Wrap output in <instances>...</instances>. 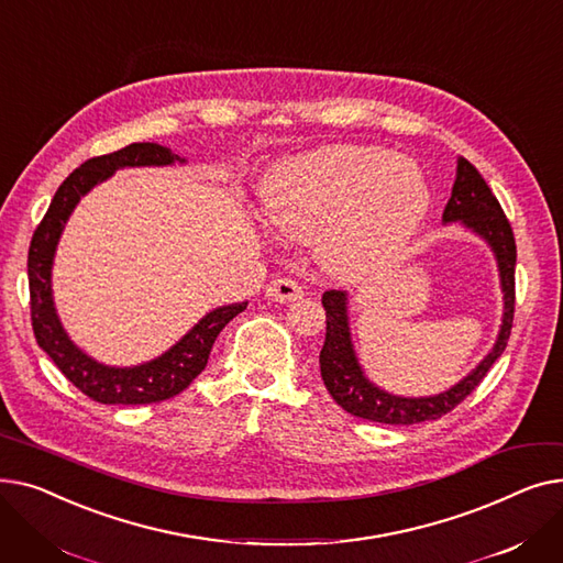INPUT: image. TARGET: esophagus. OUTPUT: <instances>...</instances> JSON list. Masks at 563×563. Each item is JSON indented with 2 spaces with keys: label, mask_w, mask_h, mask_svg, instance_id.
<instances>
[{
  "label": "esophagus",
  "mask_w": 563,
  "mask_h": 563,
  "mask_svg": "<svg viewBox=\"0 0 563 563\" xmlns=\"http://www.w3.org/2000/svg\"><path fill=\"white\" fill-rule=\"evenodd\" d=\"M301 294H303V287L297 280L285 278V276L274 278L269 285H266V297H272L274 301H280V303L297 301Z\"/></svg>",
  "instance_id": "1"
}]
</instances>
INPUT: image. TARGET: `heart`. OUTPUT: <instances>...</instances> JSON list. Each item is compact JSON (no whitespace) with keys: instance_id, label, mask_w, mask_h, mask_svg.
<instances>
[{"instance_id":"obj_1","label":"heart","mask_w":563,"mask_h":563,"mask_svg":"<svg viewBox=\"0 0 563 563\" xmlns=\"http://www.w3.org/2000/svg\"><path fill=\"white\" fill-rule=\"evenodd\" d=\"M264 210L297 240H321L340 274H361L393 257L429 207L422 170L380 147L331 145L294 157L264 183Z\"/></svg>"}]
</instances>
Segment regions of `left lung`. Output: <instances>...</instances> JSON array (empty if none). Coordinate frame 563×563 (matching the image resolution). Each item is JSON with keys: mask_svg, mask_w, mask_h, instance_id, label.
Returning a JSON list of instances; mask_svg holds the SVG:
<instances>
[{"mask_svg": "<svg viewBox=\"0 0 563 563\" xmlns=\"http://www.w3.org/2000/svg\"><path fill=\"white\" fill-rule=\"evenodd\" d=\"M442 219L461 221L472 228L493 246L501 291H505V319H501V331L488 356L479 363V367L467 374L461 383L448 393L422 399H404L378 390L363 376L356 356H353V344L349 338V319H346V294L338 289L323 291L321 303L327 310V340H323L319 353V367L323 386L331 397L346 412L369 422L380 424H418L438 420L452 412L472 390H475L493 363L505 353L516 310V240L511 223L501 210L499 200L486 185L482 173L467 159H459L456 180L452 187V198L445 205Z\"/></svg>", "mask_w": 563, "mask_h": 563, "instance_id": "1", "label": "left lung"}]
</instances>
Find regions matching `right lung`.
I'll use <instances>...</instances> for the list:
<instances>
[{"label": "right lung", "mask_w": 563, "mask_h": 563, "mask_svg": "<svg viewBox=\"0 0 563 563\" xmlns=\"http://www.w3.org/2000/svg\"><path fill=\"white\" fill-rule=\"evenodd\" d=\"M173 162L185 159L173 155L168 147H162L157 143H130L115 153L86 159L56 189L43 221L34 230L32 244H29V306H32V327L36 342L73 386L98 404H157L180 395L205 369L212 344L217 335L225 329V323L244 312L249 306V301H244L217 308L214 312L202 317L162 358L130 369L107 367L91 361L68 340L62 323H58L52 303L49 272L56 242L62 236V230L77 200L88 189L107 180L115 168L166 166Z\"/></svg>", "instance_id": "right-lung-1"}]
</instances>
